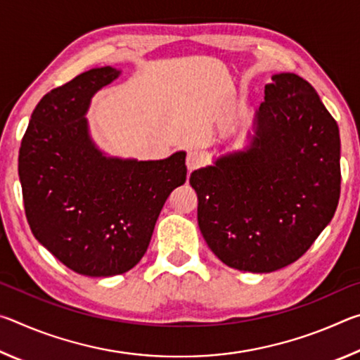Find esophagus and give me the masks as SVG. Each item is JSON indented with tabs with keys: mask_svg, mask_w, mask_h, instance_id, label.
Masks as SVG:
<instances>
[{
	"mask_svg": "<svg viewBox=\"0 0 360 360\" xmlns=\"http://www.w3.org/2000/svg\"><path fill=\"white\" fill-rule=\"evenodd\" d=\"M205 163V157L200 150L197 149H191L187 152V158H186V165L188 172H193V169H197L200 167H203Z\"/></svg>",
	"mask_w": 360,
	"mask_h": 360,
	"instance_id": "1",
	"label": "esophagus"
}]
</instances>
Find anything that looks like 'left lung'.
Listing matches in <instances>:
<instances>
[{
    "label": "left lung",
    "instance_id": "1",
    "mask_svg": "<svg viewBox=\"0 0 360 360\" xmlns=\"http://www.w3.org/2000/svg\"><path fill=\"white\" fill-rule=\"evenodd\" d=\"M246 150L195 169L198 227L212 252L241 271L294 264L332 221L340 198V131L313 85L271 76Z\"/></svg>",
    "mask_w": 360,
    "mask_h": 360
}]
</instances>
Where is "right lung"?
I'll return each instance as SVG.
<instances>
[{"instance_id": "obj_1", "label": "right lung", "mask_w": 360, "mask_h": 360, "mask_svg": "<svg viewBox=\"0 0 360 360\" xmlns=\"http://www.w3.org/2000/svg\"><path fill=\"white\" fill-rule=\"evenodd\" d=\"M120 75L94 68L42 96L19 150L27 221L70 270L114 276L148 251L168 195L186 182V152L163 160L106 157L89 135L90 100Z\"/></svg>"}]
</instances>
